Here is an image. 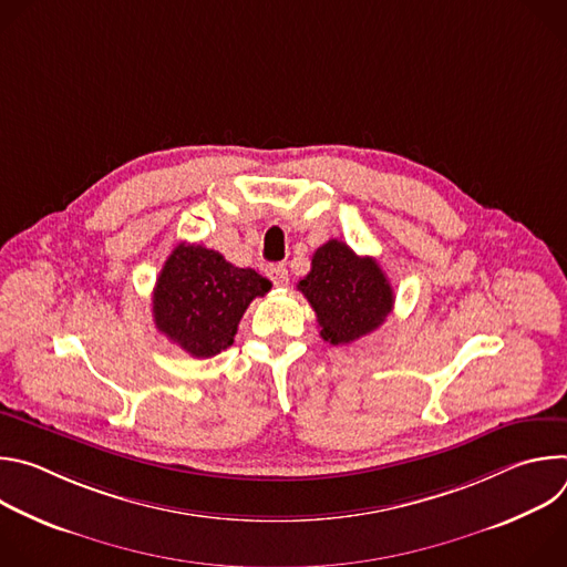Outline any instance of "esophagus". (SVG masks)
<instances>
[{
    "mask_svg": "<svg viewBox=\"0 0 567 567\" xmlns=\"http://www.w3.org/2000/svg\"><path fill=\"white\" fill-rule=\"evenodd\" d=\"M267 276L271 278V282H274L276 287H285L287 280H289V271H287L285 265H269V267H267Z\"/></svg>",
    "mask_w": 567,
    "mask_h": 567,
    "instance_id": "obj_1",
    "label": "esophagus"
}]
</instances>
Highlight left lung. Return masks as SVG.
<instances>
[{"instance_id": "8db88e82", "label": "left lung", "mask_w": 567, "mask_h": 567, "mask_svg": "<svg viewBox=\"0 0 567 567\" xmlns=\"http://www.w3.org/2000/svg\"><path fill=\"white\" fill-rule=\"evenodd\" d=\"M298 291L316 311L322 341L348 346L374 332L392 311V287L374 258L357 256L346 241L330 239L316 249L311 271Z\"/></svg>"}]
</instances>
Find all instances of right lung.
<instances>
[{"label":"right lung","instance_id":"1","mask_svg":"<svg viewBox=\"0 0 567 567\" xmlns=\"http://www.w3.org/2000/svg\"><path fill=\"white\" fill-rule=\"evenodd\" d=\"M271 282L239 269L202 245H179L166 260L152 293V316L161 334L195 359L233 346L239 318Z\"/></svg>","mask_w":567,"mask_h":567}]
</instances>
